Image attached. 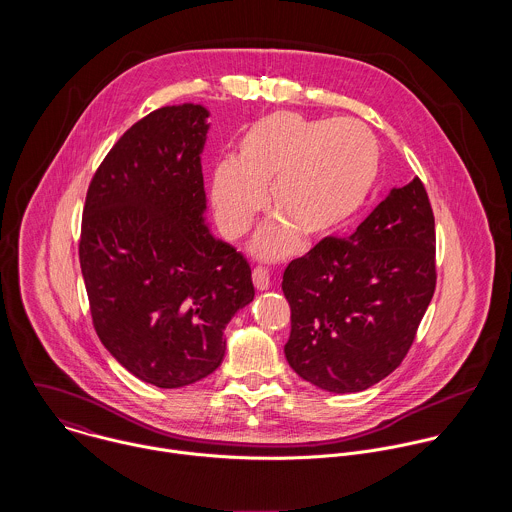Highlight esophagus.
Here are the masks:
<instances>
[{
	"mask_svg": "<svg viewBox=\"0 0 512 512\" xmlns=\"http://www.w3.org/2000/svg\"><path fill=\"white\" fill-rule=\"evenodd\" d=\"M252 282H254L256 290H260V292L270 290V286H272L270 272H268V270H264V268H256V270L252 272Z\"/></svg>",
	"mask_w": 512,
	"mask_h": 512,
	"instance_id": "esophagus-1",
	"label": "esophagus"
}]
</instances>
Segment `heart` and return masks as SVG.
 I'll return each instance as SVG.
<instances>
[{
  "label": "heart",
  "mask_w": 512,
  "mask_h": 512,
  "mask_svg": "<svg viewBox=\"0 0 512 512\" xmlns=\"http://www.w3.org/2000/svg\"><path fill=\"white\" fill-rule=\"evenodd\" d=\"M380 149L353 120H307L272 112L252 122L236 142L234 161L211 179L215 219L228 240L248 232L268 191L272 222L254 242L262 260L290 254L293 234L319 242L357 217L376 185Z\"/></svg>",
  "instance_id": "1"
}]
</instances>
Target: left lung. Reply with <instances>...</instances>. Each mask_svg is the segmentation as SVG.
<instances>
[{"instance_id":"obj_1","label":"left lung","mask_w":512,"mask_h":512,"mask_svg":"<svg viewBox=\"0 0 512 512\" xmlns=\"http://www.w3.org/2000/svg\"><path fill=\"white\" fill-rule=\"evenodd\" d=\"M282 290L292 307L284 347L313 386L351 394L406 357L436 290V228L418 177L394 187L357 230L292 260Z\"/></svg>"}]
</instances>
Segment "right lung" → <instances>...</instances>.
Masks as SVG:
<instances>
[{
  "label": "right lung",
  "instance_id": "add662e5",
  "mask_svg": "<svg viewBox=\"0 0 512 512\" xmlns=\"http://www.w3.org/2000/svg\"><path fill=\"white\" fill-rule=\"evenodd\" d=\"M203 104L163 106L110 149L88 187L80 270L94 329L136 378L181 388L219 368L254 299L248 262L207 224Z\"/></svg>",
  "mask_w": 512,
  "mask_h": 512
}]
</instances>
